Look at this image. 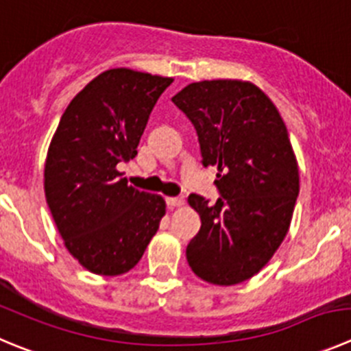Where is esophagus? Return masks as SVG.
<instances>
[{
    "instance_id": "esophagus-1",
    "label": "esophagus",
    "mask_w": 351,
    "mask_h": 351,
    "mask_svg": "<svg viewBox=\"0 0 351 351\" xmlns=\"http://www.w3.org/2000/svg\"><path fill=\"white\" fill-rule=\"evenodd\" d=\"M183 197H166V204H168V208H180V206H183Z\"/></svg>"
}]
</instances>
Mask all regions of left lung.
I'll return each mask as SVG.
<instances>
[{
  "mask_svg": "<svg viewBox=\"0 0 351 351\" xmlns=\"http://www.w3.org/2000/svg\"><path fill=\"white\" fill-rule=\"evenodd\" d=\"M197 130L202 165L216 166L221 199L191 194L201 230L186 245L199 279L235 286L251 279L289 232L300 169L274 101L242 80L191 83L171 98Z\"/></svg>",
  "mask_w": 351,
  "mask_h": 351,
  "instance_id": "obj_1",
  "label": "left lung"
}]
</instances>
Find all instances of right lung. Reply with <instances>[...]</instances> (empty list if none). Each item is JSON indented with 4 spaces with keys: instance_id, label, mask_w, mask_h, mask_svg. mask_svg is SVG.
I'll use <instances>...</instances> for the list:
<instances>
[{
    "instance_id": "add662e5",
    "label": "right lung",
    "mask_w": 351,
    "mask_h": 351,
    "mask_svg": "<svg viewBox=\"0 0 351 351\" xmlns=\"http://www.w3.org/2000/svg\"><path fill=\"white\" fill-rule=\"evenodd\" d=\"M173 77L119 67L98 74L62 114L45 160V195L64 244L91 274L130 271L156 235L166 202L128 185L157 98Z\"/></svg>"
}]
</instances>
